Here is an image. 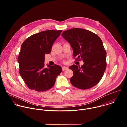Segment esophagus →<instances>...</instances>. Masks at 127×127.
I'll return each instance as SVG.
<instances>
[{
  "instance_id": "1",
  "label": "esophagus",
  "mask_w": 127,
  "mask_h": 127,
  "mask_svg": "<svg viewBox=\"0 0 127 127\" xmlns=\"http://www.w3.org/2000/svg\"><path fill=\"white\" fill-rule=\"evenodd\" d=\"M68 67H66V66H63L62 67V70L63 71H65L66 70H67L68 69Z\"/></svg>"
}]
</instances>
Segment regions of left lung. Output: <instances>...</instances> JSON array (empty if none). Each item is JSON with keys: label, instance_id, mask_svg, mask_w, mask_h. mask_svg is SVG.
I'll use <instances>...</instances> for the list:
<instances>
[{"label": "left lung", "instance_id": "8db88e82", "mask_svg": "<svg viewBox=\"0 0 127 127\" xmlns=\"http://www.w3.org/2000/svg\"><path fill=\"white\" fill-rule=\"evenodd\" d=\"M62 36L70 44L73 56L84 62L81 67L74 64L69 67L73 72L71 84L81 89L95 86L102 78L106 65V52L101 40L94 32L78 28L64 31Z\"/></svg>", "mask_w": 127, "mask_h": 127}]
</instances>
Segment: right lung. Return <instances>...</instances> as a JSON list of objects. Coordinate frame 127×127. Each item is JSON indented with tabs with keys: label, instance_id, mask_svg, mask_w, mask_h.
Returning <instances> with one entry per match:
<instances>
[{
	"label": "right lung",
	"instance_id": "1",
	"mask_svg": "<svg viewBox=\"0 0 127 127\" xmlns=\"http://www.w3.org/2000/svg\"><path fill=\"white\" fill-rule=\"evenodd\" d=\"M62 31L47 30L32 35L23 43L18 62L20 74L28 87L37 92L52 88L62 72L58 65L45 67V55L51 52L52 46Z\"/></svg>",
	"mask_w": 127,
	"mask_h": 127
}]
</instances>
